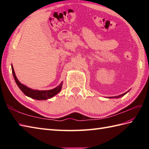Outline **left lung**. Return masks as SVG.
Segmentation results:
<instances>
[{"mask_svg": "<svg viewBox=\"0 0 149 149\" xmlns=\"http://www.w3.org/2000/svg\"><path fill=\"white\" fill-rule=\"evenodd\" d=\"M127 93V92H126V93H123L122 95H119V96H118V97H115L118 98V97H122V96H123V95H124L125 94H126V93ZM110 98H111V97H110ZM111 98H113V97H111Z\"/></svg>", "mask_w": 149, "mask_h": 149, "instance_id": "8db88e82", "label": "left lung"}]
</instances>
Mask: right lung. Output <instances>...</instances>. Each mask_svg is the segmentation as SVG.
Wrapping results in <instances>:
<instances>
[{
	"instance_id": "obj_1",
	"label": "right lung",
	"mask_w": 149,
	"mask_h": 149,
	"mask_svg": "<svg viewBox=\"0 0 149 149\" xmlns=\"http://www.w3.org/2000/svg\"><path fill=\"white\" fill-rule=\"evenodd\" d=\"M11 69H12L13 75L16 83H17L18 86L21 90L22 92H23L27 97H29L31 98H32V99H34L36 100H47V99H50V98H52V97L56 95L57 93H58L59 91H61L63 83H61L58 87H56V88H54V89L50 90L40 91V90H34L31 89V88H28L25 86V85L20 83V81L17 79L13 66H11Z\"/></svg>"
}]
</instances>
